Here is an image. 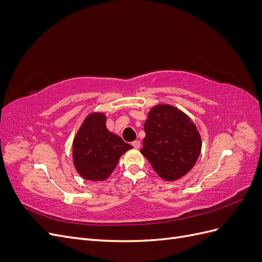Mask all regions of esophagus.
Segmentation results:
<instances>
[{
  "label": "esophagus",
  "instance_id": "34e87169",
  "mask_svg": "<svg viewBox=\"0 0 262 262\" xmlns=\"http://www.w3.org/2000/svg\"><path fill=\"white\" fill-rule=\"evenodd\" d=\"M132 145H133V147L134 148H140L141 147V143H140V141H134V142H132Z\"/></svg>",
  "mask_w": 262,
  "mask_h": 262
}]
</instances>
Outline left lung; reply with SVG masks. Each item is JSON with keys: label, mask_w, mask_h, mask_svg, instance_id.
Instances as JSON below:
<instances>
[{"label": "left lung", "mask_w": 262, "mask_h": 262, "mask_svg": "<svg viewBox=\"0 0 262 262\" xmlns=\"http://www.w3.org/2000/svg\"><path fill=\"white\" fill-rule=\"evenodd\" d=\"M144 131L140 152L162 179L175 181L192 169L202 141L188 115L172 105H155L147 114Z\"/></svg>", "instance_id": "1"}]
</instances>
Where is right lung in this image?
Wrapping results in <instances>:
<instances>
[{"label":"right lung","instance_id":"right-lung-1","mask_svg":"<svg viewBox=\"0 0 262 262\" xmlns=\"http://www.w3.org/2000/svg\"><path fill=\"white\" fill-rule=\"evenodd\" d=\"M106 119L104 113H91L73 140L74 167L86 180H106L115 170L119 158L133 147L107 129Z\"/></svg>","mask_w":262,"mask_h":262}]
</instances>
